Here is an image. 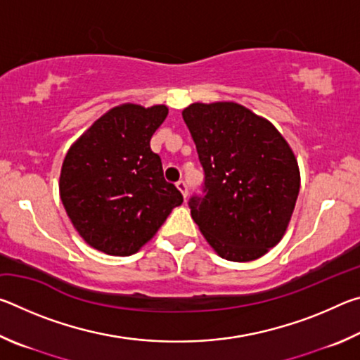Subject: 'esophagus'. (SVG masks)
<instances>
[{
	"instance_id": "1",
	"label": "esophagus",
	"mask_w": 360,
	"mask_h": 360,
	"mask_svg": "<svg viewBox=\"0 0 360 360\" xmlns=\"http://www.w3.org/2000/svg\"><path fill=\"white\" fill-rule=\"evenodd\" d=\"M176 187L179 188V192L182 193V197L187 198V184H186V182L184 181H178V182H176Z\"/></svg>"
}]
</instances>
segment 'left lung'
<instances>
[{
  "mask_svg": "<svg viewBox=\"0 0 360 360\" xmlns=\"http://www.w3.org/2000/svg\"><path fill=\"white\" fill-rule=\"evenodd\" d=\"M205 169V197L188 206L222 259L251 262L276 246L300 191L294 150L270 120L235 101L192 103L182 111Z\"/></svg>",
  "mask_w": 360,
  "mask_h": 360,
  "instance_id": "8db88e82",
  "label": "left lung"
}]
</instances>
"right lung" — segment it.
Instances as JSON below:
<instances>
[{
	"label": "right lung",
	"mask_w": 360,
	"mask_h": 360,
	"mask_svg": "<svg viewBox=\"0 0 360 360\" xmlns=\"http://www.w3.org/2000/svg\"><path fill=\"white\" fill-rule=\"evenodd\" d=\"M165 105L111 108L71 144L60 172V198L72 227L96 251L131 255L154 238L182 195L163 178L150 138Z\"/></svg>",
	"instance_id": "1"
}]
</instances>
